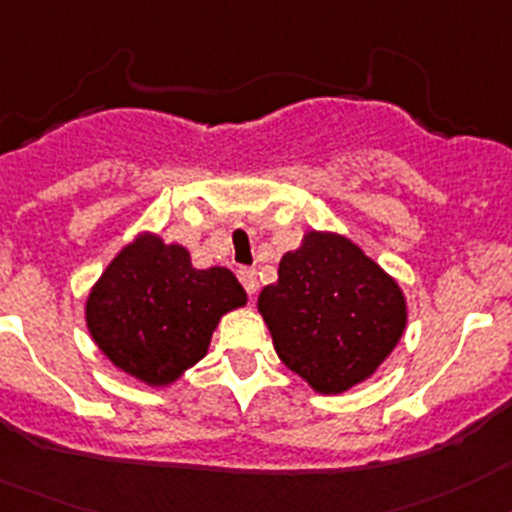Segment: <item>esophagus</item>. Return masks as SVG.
I'll list each match as a JSON object with an SVG mask.
<instances>
[{
    "mask_svg": "<svg viewBox=\"0 0 512 512\" xmlns=\"http://www.w3.org/2000/svg\"><path fill=\"white\" fill-rule=\"evenodd\" d=\"M238 279H241L243 289H246L248 294H256V289H259V279H256V269H246V266H241L238 269Z\"/></svg>",
    "mask_w": 512,
    "mask_h": 512,
    "instance_id": "obj_1",
    "label": "esophagus"
}]
</instances>
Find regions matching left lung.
Wrapping results in <instances>:
<instances>
[{"mask_svg":"<svg viewBox=\"0 0 512 512\" xmlns=\"http://www.w3.org/2000/svg\"><path fill=\"white\" fill-rule=\"evenodd\" d=\"M279 360L322 396L368 381L409 322L401 284L335 231H307L259 294Z\"/></svg>","mask_w":512,"mask_h":512,"instance_id":"left-lung-1","label":"left lung"}]
</instances>
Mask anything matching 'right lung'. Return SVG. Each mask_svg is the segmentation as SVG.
I'll list each match as a JSON object with an SVG mask.
<instances>
[{"instance_id": "add662e5", "label": "right lung", "mask_w": 512, "mask_h": 512, "mask_svg": "<svg viewBox=\"0 0 512 512\" xmlns=\"http://www.w3.org/2000/svg\"><path fill=\"white\" fill-rule=\"evenodd\" d=\"M246 299L231 269H195L185 246L142 231L88 292L86 327L116 368L167 388L208 355L220 317Z\"/></svg>"}]
</instances>
